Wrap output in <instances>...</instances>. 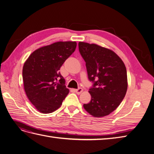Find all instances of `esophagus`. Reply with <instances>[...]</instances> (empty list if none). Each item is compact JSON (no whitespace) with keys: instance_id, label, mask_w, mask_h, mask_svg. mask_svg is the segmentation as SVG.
Instances as JSON below:
<instances>
[{"instance_id":"esophagus-1","label":"esophagus","mask_w":154,"mask_h":154,"mask_svg":"<svg viewBox=\"0 0 154 154\" xmlns=\"http://www.w3.org/2000/svg\"><path fill=\"white\" fill-rule=\"evenodd\" d=\"M75 92H76L77 94H80L81 93L83 92V89L82 88H78V89L75 90Z\"/></svg>"}]
</instances>
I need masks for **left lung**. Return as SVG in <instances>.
Wrapping results in <instances>:
<instances>
[{
	"label": "left lung",
	"instance_id": "obj_1",
	"mask_svg": "<svg viewBox=\"0 0 154 154\" xmlns=\"http://www.w3.org/2000/svg\"><path fill=\"white\" fill-rule=\"evenodd\" d=\"M78 46L86 62L88 78L94 82L88 91L91 100L83 105V108L95 118L104 117L116 109L127 92L125 65L117 54L108 48L83 42H80Z\"/></svg>",
	"mask_w": 154,
	"mask_h": 154
}]
</instances>
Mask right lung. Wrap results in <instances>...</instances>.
I'll list each match as a JSON object with an SVG mask.
<instances>
[{
    "mask_svg": "<svg viewBox=\"0 0 154 154\" xmlns=\"http://www.w3.org/2000/svg\"><path fill=\"white\" fill-rule=\"evenodd\" d=\"M76 48V42H57L37 49L25 62L22 69L24 91L41 113L49 114L59 109L69 94L59 70Z\"/></svg>",
    "mask_w": 154,
    "mask_h": 154,
    "instance_id": "add662e5",
    "label": "right lung"
}]
</instances>
